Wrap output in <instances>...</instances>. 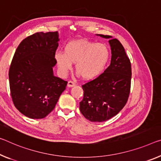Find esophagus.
Here are the masks:
<instances>
[{
    "mask_svg": "<svg viewBox=\"0 0 161 161\" xmlns=\"http://www.w3.org/2000/svg\"><path fill=\"white\" fill-rule=\"evenodd\" d=\"M76 85V83L72 81H69L67 84L68 87H72V86H75Z\"/></svg>",
    "mask_w": 161,
    "mask_h": 161,
    "instance_id": "esophagus-1",
    "label": "esophagus"
}]
</instances>
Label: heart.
Listing matches in <instances>:
<instances>
[{
    "label": "heart",
    "instance_id": "obj_1",
    "mask_svg": "<svg viewBox=\"0 0 161 161\" xmlns=\"http://www.w3.org/2000/svg\"><path fill=\"white\" fill-rule=\"evenodd\" d=\"M110 58L108 46L86 39L71 41L64 52L54 53V59L61 73L66 75L75 63V69L83 80H92L103 73Z\"/></svg>",
    "mask_w": 161,
    "mask_h": 161
}]
</instances>
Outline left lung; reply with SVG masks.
<instances>
[{"mask_svg":"<svg viewBox=\"0 0 161 161\" xmlns=\"http://www.w3.org/2000/svg\"><path fill=\"white\" fill-rule=\"evenodd\" d=\"M109 39L110 65L97 78L82 85L83 99L80 109L91 122H104L124 108L130 90L131 64L123 46L110 36L97 34Z\"/></svg>","mask_w":161,"mask_h":161,"instance_id":"8db88e82","label":"left lung"}]
</instances>
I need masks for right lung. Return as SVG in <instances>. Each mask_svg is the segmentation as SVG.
<instances>
[{
    "mask_svg": "<svg viewBox=\"0 0 161 161\" xmlns=\"http://www.w3.org/2000/svg\"><path fill=\"white\" fill-rule=\"evenodd\" d=\"M58 33H36L16 48L9 69L10 90L14 105L31 119L47 117L57 103L67 81L53 75Z\"/></svg>",
    "mask_w": 161,
    "mask_h": 161,
    "instance_id": "obj_1",
    "label": "right lung"
}]
</instances>
